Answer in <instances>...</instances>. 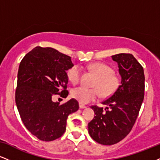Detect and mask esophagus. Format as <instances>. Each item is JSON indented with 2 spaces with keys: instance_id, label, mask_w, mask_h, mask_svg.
Instances as JSON below:
<instances>
[{
  "instance_id": "obj_1",
  "label": "esophagus",
  "mask_w": 160,
  "mask_h": 160,
  "mask_svg": "<svg viewBox=\"0 0 160 160\" xmlns=\"http://www.w3.org/2000/svg\"><path fill=\"white\" fill-rule=\"evenodd\" d=\"M79 107H80V109H83V108H86V106L84 104H82V103L79 104Z\"/></svg>"
}]
</instances>
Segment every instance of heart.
<instances>
[{
    "instance_id": "obj_1",
    "label": "heart",
    "mask_w": 160,
    "mask_h": 160,
    "mask_svg": "<svg viewBox=\"0 0 160 160\" xmlns=\"http://www.w3.org/2000/svg\"><path fill=\"white\" fill-rule=\"evenodd\" d=\"M88 68L97 77L93 83L94 89L78 86L71 90V96L80 103L86 104L93 102L102 95L103 97H108L114 93L120 85V78L113 73L110 66L102 62H95L88 66ZM81 69L78 65H74L68 69L67 76L69 81L77 84L80 81Z\"/></svg>"
}]
</instances>
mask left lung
Returning <instances> with one entry per match:
<instances>
[{
	"mask_svg": "<svg viewBox=\"0 0 160 160\" xmlns=\"http://www.w3.org/2000/svg\"><path fill=\"white\" fill-rule=\"evenodd\" d=\"M111 57L118 65L120 85L102 102L105 109L92 106L95 116L88 124L92 138L104 145L117 144L130 132L144 96V69L136 58L126 53Z\"/></svg>",
	"mask_w": 160,
	"mask_h": 160,
	"instance_id": "1",
	"label": "left lung"
}]
</instances>
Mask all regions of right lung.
I'll use <instances>...</instances> for the list:
<instances>
[{
    "mask_svg": "<svg viewBox=\"0 0 160 160\" xmlns=\"http://www.w3.org/2000/svg\"><path fill=\"white\" fill-rule=\"evenodd\" d=\"M73 66L71 57L51 47H36L20 62L16 104L25 126L40 140L61 137L68 115L79 109L74 98L63 104L52 101L55 95H68L66 71Z\"/></svg>",
    "mask_w": 160,
    "mask_h": 160,
    "instance_id": "1",
    "label": "right lung"
}]
</instances>
